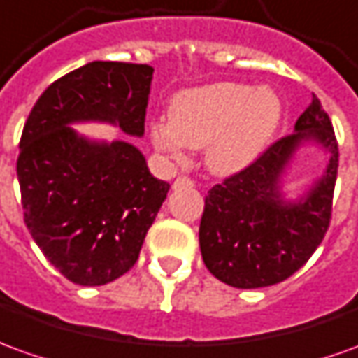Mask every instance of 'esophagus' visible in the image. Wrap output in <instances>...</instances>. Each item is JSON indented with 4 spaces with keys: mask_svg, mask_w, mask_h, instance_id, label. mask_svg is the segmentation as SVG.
Masks as SVG:
<instances>
[{
    "mask_svg": "<svg viewBox=\"0 0 358 358\" xmlns=\"http://www.w3.org/2000/svg\"><path fill=\"white\" fill-rule=\"evenodd\" d=\"M175 189H179V187H193V181L189 179V177H177L173 183Z\"/></svg>",
    "mask_w": 358,
    "mask_h": 358,
    "instance_id": "34e87169",
    "label": "esophagus"
}]
</instances>
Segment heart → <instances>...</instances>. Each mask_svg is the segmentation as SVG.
<instances>
[{"label": "heart", "instance_id": "obj_1", "mask_svg": "<svg viewBox=\"0 0 358 358\" xmlns=\"http://www.w3.org/2000/svg\"><path fill=\"white\" fill-rule=\"evenodd\" d=\"M282 115L278 95L268 87L220 81L179 91L169 103V118L150 122V140L175 164L187 150L204 146L208 169L238 173L265 152Z\"/></svg>", "mask_w": 358, "mask_h": 358}]
</instances>
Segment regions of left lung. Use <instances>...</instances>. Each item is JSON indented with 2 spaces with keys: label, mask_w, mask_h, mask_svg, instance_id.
Instances as JSON below:
<instances>
[{
  "label": "left lung",
  "mask_w": 358,
  "mask_h": 358,
  "mask_svg": "<svg viewBox=\"0 0 358 358\" xmlns=\"http://www.w3.org/2000/svg\"><path fill=\"white\" fill-rule=\"evenodd\" d=\"M304 141L324 147L328 165L302 199L285 201L280 177ZM337 165L331 120L312 93L294 134L277 140L253 164L208 191L199 228L206 268L236 288L271 287L294 275L329 228Z\"/></svg>",
  "instance_id": "left-lung-1"
}]
</instances>
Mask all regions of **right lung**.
<instances>
[{
	"instance_id": "right-lung-1",
	"label": "right lung",
	"mask_w": 358,
	"mask_h": 358,
	"mask_svg": "<svg viewBox=\"0 0 358 358\" xmlns=\"http://www.w3.org/2000/svg\"><path fill=\"white\" fill-rule=\"evenodd\" d=\"M152 76L148 64L90 62L50 83L24 122L17 157L24 224L44 257L81 287L134 267L169 183L130 142L90 140L71 124L108 122L140 138Z\"/></svg>"
}]
</instances>
